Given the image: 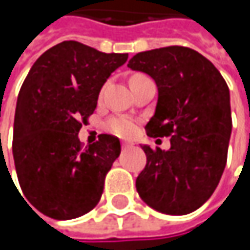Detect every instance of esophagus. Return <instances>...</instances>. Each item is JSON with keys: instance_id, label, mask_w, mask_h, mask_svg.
<instances>
[{"instance_id": "1", "label": "esophagus", "mask_w": 250, "mask_h": 250, "mask_svg": "<svg viewBox=\"0 0 250 250\" xmlns=\"http://www.w3.org/2000/svg\"><path fill=\"white\" fill-rule=\"evenodd\" d=\"M133 145L131 143H127V142H123V145H122V147H123V150H127V149H130Z\"/></svg>"}]
</instances>
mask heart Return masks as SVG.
<instances>
[{
	"label": "heart",
	"mask_w": 250,
	"mask_h": 250,
	"mask_svg": "<svg viewBox=\"0 0 250 250\" xmlns=\"http://www.w3.org/2000/svg\"><path fill=\"white\" fill-rule=\"evenodd\" d=\"M107 127L114 134H119L123 137H128L136 131V123L128 117H113L108 120Z\"/></svg>",
	"instance_id": "1"
}]
</instances>
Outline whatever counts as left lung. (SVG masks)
Instances as JSON below:
<instances>
[{
  "instance_id": "1",
  "label": "left lung",
  "mask_w": 250,
  "mask_h": 250,
  "mask_svg": "<svg viewBox=\"0 0 250 250\" xmlns=\"http://www.w3.org/2000/svg\"><path fill=\"white\" fill-rule=\"evenodd\" d=\"M127 66L158 86L147 136H171L168 150L142 146L146 167L136 179L137 192L159 213H192L211 197L225 171L231 134L229 86L207 58L184 46L140 52Z\"/></svg>"
}]
</instances>
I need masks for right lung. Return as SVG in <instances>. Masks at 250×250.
<instances>
[{
  "instance_id": "add662e5",
  "label": "right lung",
  "mask_w": 250,
  "mask_h": 250,
  "mask_svg": "<svg viewBox=\"0 0 250 250\" xmlns=\"http://www.w3.org/2000/svg\"><path fill=\"white\" fill-rule=\"evenodd\" d=\"M127 58L68 40L46 50L25 76L13 156L24 195L44 216L71 220L98 204L105 175L122 152L120 140L101 134L82 149L78 133L94 113L103 85Z\"/></svg>"
}]
</instances>
